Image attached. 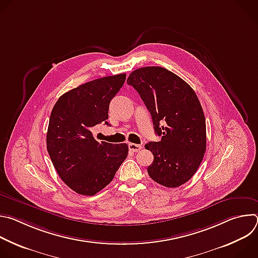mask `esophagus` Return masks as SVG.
<instances>
[{
  "mask_svg": "<svg viewBox=\"0 0 258 258\" xmlns=\"http://www.w3.org/2000/svg\"><path fill=\"white\" fill-rule=\"evenodd\" d=\"M128 149L133 152H139L142 149V145H137V144L130 143L128 144Z\"/></svg>",
  "mask_w": 258,
  "mask_h": 258,
  "instance_id": "1",
  "label": "esophagus"
}]
</instances>
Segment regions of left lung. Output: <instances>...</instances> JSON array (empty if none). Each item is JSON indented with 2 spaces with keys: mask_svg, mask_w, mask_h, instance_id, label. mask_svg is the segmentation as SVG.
Segmentation results:
<instances>
[{
  "mask_svg": "<svg viewBox=\"0 0 258 258\" xmlns=\"http://www.w3.org/2000/svg\"><path fill=\"white\" fill-rule=\"evenodd\" d=\"M127 84L139 93L151 113L159 142L145 148L154 155L147 170L167 188H176L197 171L206 150V124L194 90L173 72L159 66L134 70Z\"/></svg>",
  "mask_w": 258,
  "mask_h": 258,
  "instance_id": "8db88e82",
  "label": "left lung"
}]
</instances>
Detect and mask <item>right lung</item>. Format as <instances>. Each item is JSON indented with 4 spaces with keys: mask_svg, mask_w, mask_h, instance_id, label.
Masks as SVG:
<instances>
[{
    "mask_svg": "<svg viewBox=\"0 0 258 258\" xmlns=\"http://www.w3.org/2000/svg\"><path fill=\"white\" fill-rule=\"evenodd\" d=\"M125 73L101 78L63 94L53 107L47 150L61 179L75 192L93 196L111 182L127 156L126 144L97 142L92 128L109 125V104L125 82Z\"/></svg>",
    "mask_w": 258,
    "mask_h": 258,
    "instance_id": "1",
    "label": "right lung"
}]
</instances>
